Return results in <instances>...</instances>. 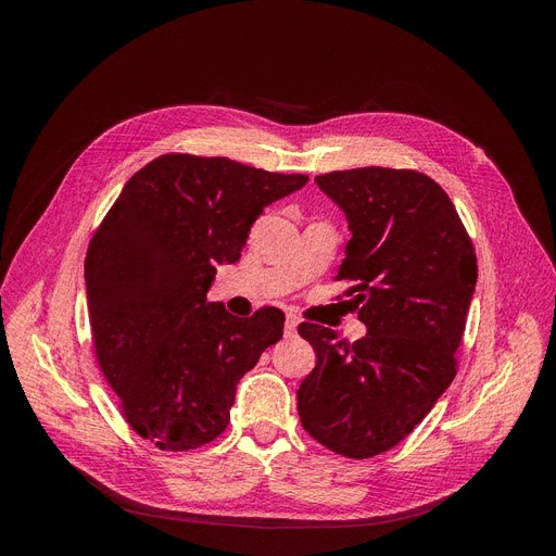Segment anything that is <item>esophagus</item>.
<instances>
[{
  "mask_svg": "<svg viewBox=\"0 0 556 556\" xmlns=\"http://www.w3.org/2000/svg\"><path fill=\"white\" fill-rule=\"evenodd\" d=\"M296 327H299V317L294 313H288L285 315V333L288 336H294L296 333Z\"/></svg>",
  "mask_w": 556,
  "mask_h": 556,
  "instance_id": "esophagus-1",
  "label": "esophagus"
}]
</instances>
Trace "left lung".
Listing matches in <instances>:
<instances>
[{
	"label": "left lung",
	"instance_id": "8db88e82",
	"mask_svg": "<svg viewBox=\"0 0 556 556\" xmlns=\"http://www.w3.org/2000/svg\"><path fill=\"white\" fill-rule=\"evenodd\" d=\"M315 182L345 213L352 239L336 280H352L368 331L348 343L299 325L317 364L296 408L317 443L368 459L406 439L457 376L478 260L450 197L425 174L364 166Z\"/></svg>",
	"mask_w": 556,
	"mask_h": 556
}]
</instances>
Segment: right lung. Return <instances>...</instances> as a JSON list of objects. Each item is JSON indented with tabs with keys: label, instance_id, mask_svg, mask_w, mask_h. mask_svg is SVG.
Wrapping results in <instances>:
<instances>
[{
	"label": "right lung",
	"instance_id": "1",
	"mask_svg": "<svg viewBox=\"0 0 556 556\" xmlns=\"http://www.w3.org/2000/svg\"><path fill=\"white\" fill-rule=\"evenodd\" d=\"M308 176L227 157L162 155L134 174L86 257L88 313L102 374L141 439L194 450L229 422L239 380L282 339L285 315L237 317L206 294L241 260L264 206Z\"/></svg>",
	"mask_w": 556,
	"mask_h": 556
}]
</instances>
